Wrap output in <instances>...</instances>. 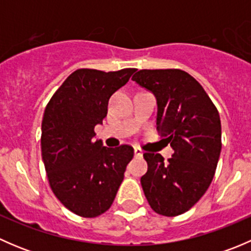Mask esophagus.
<instances>
[{
    "label": "esophagus",
    "mask_w": 251,
    "mask_h": 251,
    "mask_svg": "<svg viewBox=\"0 0 251 251\" xmlns=\"http://www.w3.org/2000/svg\"><path fill=\"white\" fill-rule=\"evenodd\" d=\"M142 155H143V151H142V149L136 147V148H135V156H142Z\"/></svg>",
    "instance_id": "1"
}]
</instances>
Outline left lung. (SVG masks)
<instances>
[{
	"label": "left lung",
	"instance_id": "1",
	"mask_svg": "<svg viewBox=\"0 0 251 251\" xmlns=\"http://www.w3.org/2000/svg\"><path fill=\"white\" fill-rule=\"evenodd\" d=\"M132 80L156 100V130L174 154L144 153L148 171L141 177L151 209L164 216L188 211L209 188L221 153L219 111L201 83L179 69H143Z\"/></svg>",
	"mask_w": 251,
	"mask_h": 251
}]
</instances>
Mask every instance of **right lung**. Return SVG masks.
Returning <instances> with one entry per match:
<instances>
[{"label": "right lung", "instance_id": "add662e5", "mask_svg": "<svg viewBox=\"0 0 251 251\" xmlns=\"http://www.w3.org/2000/svg\"><path fill=\"white\" fill-rule=\"evenodd\" d=\"M135 72L78 69L45 109L41 151L48 182L60 203L78 216L96 217L109 209L133 158L127 144L108 148L95 141V126L107 116L110 96Z\"/></svg>", "mask_w": 251, "mask_h": 251}]
</instances>
